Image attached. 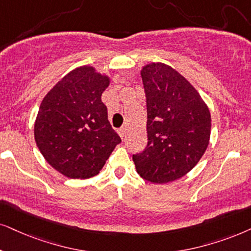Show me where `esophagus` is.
I'll use <instances>...</instances> for the list:
<instances>
[{
    "instance_id": "esophagus-1",
    "label": "esophagus",
    "mask_w": 251,
    "mask_h": 251,
    "mask_svg": "<svg viewBox=\"0 0 251 251\" xmlns=\"http://www.w3.org/2000/svg\"><path fill=\"white\" fill-rule=\"evenodd\" d=\"M118 133H119V135H120V138H125V135H126V127L125 126H123V127H120L119 129H118Z\"/></svg>"
}]
</instances>
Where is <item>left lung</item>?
Segmentation results:
<instances>
[{"mask_svg": "<svg viewBox=\"0 0 251 251\" xmlns=\"http://www.w3.org/2000/svg\"><path fill=\"white\" fill-rule=\"evenodd\" d=\"M147 106V146L133 155L136 171L151 183L178 179L199 162L208 146L211 115L184 76L161 62L141 71Z\"/></svg>", "mask_w": 251, "mask_h": 251, "instance_id": "left-lung-1", "label": "left lung"}]
</instances>
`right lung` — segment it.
Returning <instances> with one entry per match:
<instances>
[{
	"label": "right lung",
	"instance_id": "obj_1",
	"mask_svg": "<svg viewBox=\"0 0 251 251\" xmlns=\"http://www.w3.org/2000/svg\"><path fill=\"white\" fill-rule=\"evenodd\" d=\"M109 83L107 76L82 66L61 78L40 104L36 144L47 162L69 178L97 175L122 142L102 102Z\"/></svg>",
	"mask_w": 251,
	"mask_h": 251
}]
</instances>
